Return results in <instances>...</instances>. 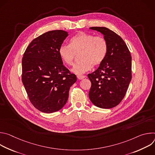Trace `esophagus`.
<instances>
[{
  "mask_svg": "<svg viewBox=\"0 0 155 155\" xmlns=\"http://www.w3.org/2000/svg\"><path fill=\"white\" fill-rule=\"evenodd\" d=\"M77 77L78 80H81V79L85 78V76L84 75H77Z\"/></svg>",
  "mask_w": 155,
  "mask_h": 155,
  "instance_id": "1",
  "label": "esophagus"
}]
</instances>
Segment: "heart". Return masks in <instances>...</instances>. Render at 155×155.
<instances>
[{"instance_id": "1", "label": "heart", "mask_w": 155, "mask_h": 155, "mask_svg": "<svg viewBox=\"0 0 155 155\" xmlns=\"http://www.w3.org/2000/svg\"><path fill=\"white\" fill-rule=\"evenodd\" d=\"M108 52L106 40L101 35H95L84 32H80L70 39L69 45L62 44L58 53L62 61L72 65L79 54L78 60L72 68L77 74L90 71L93 65H100L105 60Z\"/></svg>"}]
</instances>
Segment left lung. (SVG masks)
Segmentation results:
<instances>
[{
  "label": "left lung",
  "instance_id": "1",
  "mask_svg": "<svg viewBox=\"0 0 155 155\" xmlns=\"http://www.w3.org/2000/svg\"><path fill=\"white\" fill-rule=\"evenodd\" d=\"M90 29L104 35L108 52L98 69L87 75L91 82L89 97L96 107L111 108L118 105L126 93L132 78V58L126 44L115 32L104 27Z\"/></svg>",
  "mask_w": 155,
  "mask_h": 155
}]
</instances>
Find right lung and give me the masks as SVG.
Wrapping results in <instances>:
<instances>
[{"mask_svg":"<svg viewBox=\"0 0 155 155\" xmlns=\"http://www.w3.org/2000/svg\"><path fill=\"white\" fill-rule=\"evenodd\" d=\"M68 34L62 30L47 32L34 38L22 59V81L29 101L41 112L61 110L77 81L63 65L58 50Z\"/></svg>","mask_w":155,"mask_h":155,"instance_id":"right-lung-1","label":"right lung"}]
</instances>
